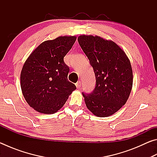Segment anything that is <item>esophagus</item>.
Listing matches in <instances>:
<instances>
[{
	"label": "esophagus",
	"mask_w": 157,
	"mask_h": 157,
	"mask_svg": "<svg viewBox=\"0 0 157 157\" xmlns=\"http://www.w3.org/2000/svg\"><path fill=\"white\" fill-rule=\"evenodd\" d=\"M75 85H76L77 88L79 89V88H80V87H81V82H80V81H78V82H77V83L75 84Z\"/></svg>",
	"instance_id": "34e87169"
}]
</instances>
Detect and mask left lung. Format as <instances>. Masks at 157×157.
<instances>
[{
  "label": "left lung",
  "instance_id": "8db88e82",
  "mask_svg": "<svg viewBox=\"0 0 157 157\" xmlns=\"http://www.w3.org/2000/svg\"><path fill=\"white\" fill-rule=\"evenodd\" d=\"M78 43L95 76L90 94L82 92L87 108L98 117L109 116L125 104L132 91L133 74L125 53L112 41L98 36H79Z\"/></svg>",
  "mask_w": 157,
  "mask_h": 157
}]
</instances>
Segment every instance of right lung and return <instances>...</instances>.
<instances>
[{
  "label": "right lung",
  "mask_w": 157,
  "mask_h": 157,
  "mask_svg": "<svg viewBox=\"0 0 157 157\" xmlns=\"http://www.w3.org/2000/svg\"><path fill=\"white\" fill-rule=\"evenodd\" d=\"M75 41V36H65L44 41L23 65L21 90L26 102L38 112H57L76 89L75 85L68 80L70 69L63 61Z\"/></svg>",
  "instance_id": "1"
}]
</instances>
